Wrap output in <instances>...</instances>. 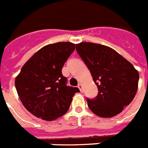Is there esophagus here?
I'll return each instance as SVG.
<instances>
[{
	"label": "esophagus",
	"mask_w": 148,
	"mask_h": 148,
	"mask_svg": "<svg viewBox=\"0 0 148 148\" xmlns=\"http://www.w3.org/2000/svg\"><path fill=\"white\" fill-rule=\"evenodd\" d=\"M77 87L79 88V89H80V92H83V86H82V84H78Z\"/></svg>",
	"instance_id": "obj_1"
}]
</instances>
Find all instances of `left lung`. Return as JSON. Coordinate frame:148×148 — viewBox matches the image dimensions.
<instances>
[{
	"instance_id": "8db88e82",
	"label": "left lung",
	"mask_w": 148,
	"mask_h": 148,
	"mask_svg": "<svg viewBox=\"0 0 148 148\" xmlns=\"http://www.w3.org/2000/svg\"><path fill=\"white\" fill-rule=\"evenodd\" d=\"M76 50L98 87L94 99L86 98L88 107L101 117H112L132 102L138 89V72L117 52L106 46L82 42Z\"/></svg>"
}]
</instances>
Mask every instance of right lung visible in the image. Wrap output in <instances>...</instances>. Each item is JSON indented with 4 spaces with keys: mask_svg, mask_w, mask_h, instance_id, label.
<instances>
[{
    "mask_svg": "<svg viewBox=\"0 0 148 148\" xmlns=\"http://www.w3.org/2000/svg\"><path fill=\"white\" fill-rule=\"evenodd\" d=\"M75 44H49L38 50L23 65L15 80L21 101L27 110L42 120H55L70 108L72 97L80 90L67 86L62 69Z\"/></svg>",
    "mask_w": 148,
    "mask_h": 148,
    "instance_id": "add662e5",
    "label": "right lung"
}]
</instances>
